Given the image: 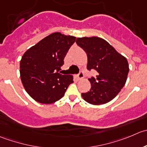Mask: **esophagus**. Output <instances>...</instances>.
Instances as JSON below:
<instances>
[{
  "mask_svg": "<svg viewBox=\"0 0 147 147\" xmlns=\"http://www.w3.org/2000/svg\"><path fill=\"white\" fill-rule=\"evenodd\" d=\"M76 77H77V79H78V80H81V79H82V78H84V72H83V71H80V72H79V74H78V75L76 76Z\"/></svg>",
  "mask_w": 147,
  "mask_h": 147,
  "instance_id": "34e87169",
  "label": "esophagus"
}]
</instances>
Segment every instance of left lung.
Returning <instances> with one entry per match:
<instances>
[{
	"instance_id": "1",
	"label": "left lung",
	"mask_w": 147,
	"mask_h": 147,
	"mask_svg": "<svg viewBox=\"0 0 147 147\" xmlns=\"http://www.w3.org/2000/svg\"><path fill=\"white\" fill-rule=\"evenodd\" d=\"M76 42L86 53L87 69L97 71L96 78H88L91 89L81 94L83 98L93 105L109 102L126 84L129 70L127 60L101 38H78Z\"/></svg>"
}]
</instances>
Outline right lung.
Here are the masks:
<instances>
[{
	"instance_id": "obj_1",
	"label": "right lung",
	"mask_w": 147,
	"mask_h": 147,
	"mask_svg": "<svg viewBox=\"0 0 147 147\" xmlns=\"http://www.w3.org/2000/svg\"><path fill=\"white\" fill-rule=\"evenodd\" d=\"M76 37L56 32L28 49L20 62V75L26 92L35 101L50 104L64 96L74 82L71 75L59 72Z\"/></svg>"
}]
</instances>
